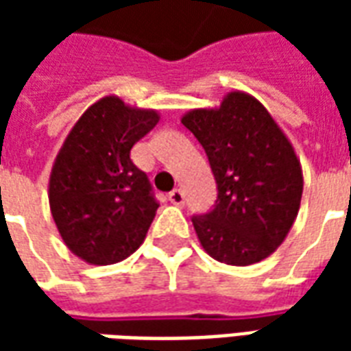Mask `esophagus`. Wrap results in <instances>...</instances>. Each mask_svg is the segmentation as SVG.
Returning <instances> with one entry per match:
<instances>
[{
    "label": "esophagus",
    "mask_w": 351,
    "mask_h": 351,
    "mask_svg": "<svg viewBox=\"0 0 351 351\" xmlns=\"http://www.w3.org/2000/svg\"><path fill=\"white\" fill-rule=\"evenodd\" d=\"M169 201L173 203V205H184V191L182 190H173L169 193Z\"/></svg>",
    "instance_id": "obj_1"
}]
</instances>
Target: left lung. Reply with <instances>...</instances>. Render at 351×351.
I'll use <instances>...</instances> for the list:
<instances>
[{
	"mask_svg": "<svg viewBox=\"0 0 351 351\" xmlns=\"http://www.w3.org/2000/svg\"><path fill=\"white\" fill-rule=\"evenodd\" d=\"M180 120L205 148L218 184L216 206L191 220L203 250L233 267L269 258L301 208L302 169L293 145L263 103L241 90Z\"/></svg>",
	"mask_w": 351,
	"mask_h": 351,
	"instance_id": "8db88e82",
	"label": "left lung"
}]
</instances>
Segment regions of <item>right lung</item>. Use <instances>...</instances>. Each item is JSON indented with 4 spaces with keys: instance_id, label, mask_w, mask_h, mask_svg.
Masks as SVG:
<instances>
[{
    "instance_id": "right-lung-1",
    "label": "right lung",
    "mask_w": 351,
    "mask_h": 351,
    "mask_svg": "<svg viewBox=\"0 0 351 351\" xmlns=\"http://www.w3.org/2000/svg\"><path fill=\"white\" fill-rule=\"evenodd\" d=\"M158 122L156 108L105 95L82 112L58 150L50 213L65 246L82 261L118 263L145 241L158 203L130 152Z\"/></svg>"
}]
</instances>
